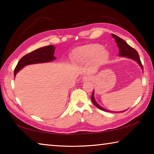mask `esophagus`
Instances as JSON below:
<instances>
[{
	"instance_id": "esophagus-1",
	"label": "esophagus",
	"mask_w": 154,
	"mask_h": 154,
	"mask_svg": "<svg viewBox=\"0 0 154 154\" xmlns=\"http://www.w3.org/2000/svg\"><path fill=\"white\" fill-rule=\"evenodd\" d=\"M92 79V77L90 76V75H85V76L83 77L82 81L83 82H87V81H91Z\"/></svg>"
}]
</instances>
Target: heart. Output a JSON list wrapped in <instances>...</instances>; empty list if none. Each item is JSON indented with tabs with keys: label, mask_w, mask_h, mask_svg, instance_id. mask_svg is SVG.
I'll use <instances>...</instances> for the list:
<instances>
[{
	"label": "heart",
	"mask_w": 154,
	"mask_h": 154,
	"mask_svg": "<svg viewBox=\"0 0 154 154\" xmlns=\"http://www.w3.org/2000/svg\"><path fill=\"white\" fill-rule=\"evenodd\" d=\"M108 57V53L102 45L98 43L88 44L78 47L72 51V58L79 64H86L95 58L96 63H103Z\"/></svg>",
	"instance_id": "heart-1"
}]
</instances>
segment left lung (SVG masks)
Returning <instances> with one entry per match:
<instances>
[{
	"label": "left lung",
	"mask_w": 154,
	"mask_h": 154,
	"mask_svg": "<svg viewBox=\"0 0 154 154\" xmlns=\"http://www.w3.org/2000/svg\"><path fill=\"white\" fill-rule=\"evenodd\" d=\"M112 36H113V37L115 38V39H116V43H117V44H118V47L119 48V56L126 57V58H128L134 60L138 62V64L140 65V66L141 67L142 69L143 70V66L142 65L141 62H140L139 55V54H138V52L135 50L134 48H132L131 46H130L124 39L119 38V36H116V35H114V34H112ZM91 99H92V101L94 105L98 109H100V110H102V111H106H106L112 112L109 110H106V109L103 108L102 106H100L96 102L94 97V91L92 92V96H91ZM124 111H122V112H124ZM115 113H116V112H115Z\"/></svg>",
	"instance_id": "8db88e82"
}]
</instances>
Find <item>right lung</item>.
I'll use <instances>...</instances> for the list:
<instances>
[{"label": "right lung", "instance_id": "right-lung-1", "mask_svg": "<svg viewBox=\"0 0 154 154\" xmlns=\"http://www.w3.org/2000/svg\"><path fill=\"white\" fill-rule=\"evenodd\" d=\"M55 47L54 45H48L39 48L33 51L30 53L23 56L18 62L16 67L14 71V76H15L17 72L24 67L26 65L43 63L54 60L56 59V57L54 56V51H55Z\"/></svg>", "mask_w": 154, "mask_h": 154}]
</instances>
